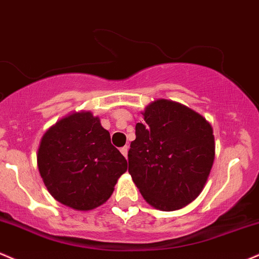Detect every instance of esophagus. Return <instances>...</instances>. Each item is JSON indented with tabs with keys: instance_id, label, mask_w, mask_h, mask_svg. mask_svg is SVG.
Wrapping results in <instances>:
<instances>
[{
	"instance_id": "34e87169",
	"label": "esophagus",
	"mask_w": 259,
	"mask_h": 259,
	"mask_svg": "<svg viewBox=\"0 0 259 259\" xmlns=\"http://www.w3.org/2000/svg\"><path fill=\"white\" fill-rule=\"evenodd\" d=\"M120 152L122 153V155H123L124 158H127V154H128V147H127V145H124V147L121 148Z\"/></svg>"
}]
</instances>
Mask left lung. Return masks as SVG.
I'll return each instance as SVG.
<instances>
[{"label":"left lung","mask_w":259,"mask_h":259,"mask_svg":"<svg viewBox=\"0 0 259 259\" xmlns=\"http://www.w3.org/2000/svg\"><path fill=\"white\" fill-rule=\"evenodd\" d=\"M143 116L128 150V172L154 208H184L202 192L213 166V128L198 112L166 99L149 104Z\"/></svg>","instance_id":"1"}]
</instances>
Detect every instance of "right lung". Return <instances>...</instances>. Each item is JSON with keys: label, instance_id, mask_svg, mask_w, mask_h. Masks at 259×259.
Listing matches in <instances>:
<instances>
[{"label": "right lung", "instance_id": "obj_1", "mask_svg": "<svg viewBox=\"0 0 259 259\" xmlns=\"http://www.w3.org/2000/svg\"><path fill=\"white\" fill-rule=\"evenodd\" d=\"M37 167L55 199L91 210L110 198L127 160L91 111L74 112L50 127L37 150Z\"/></svg>", "mask_w": 259, "mask_h": 259}]
</instances>
